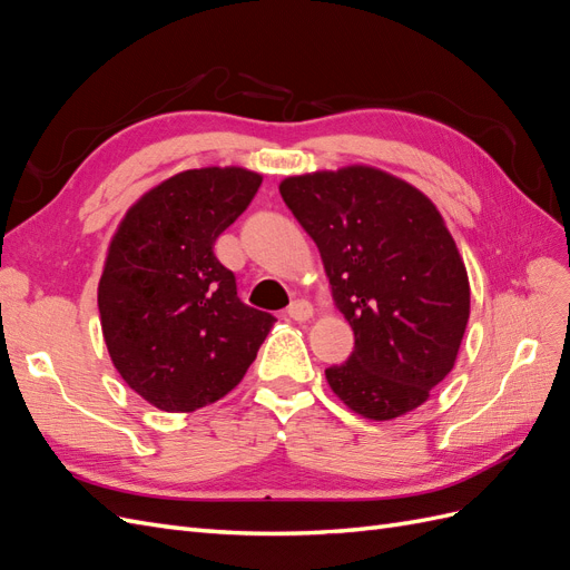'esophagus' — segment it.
<instances>
[{"instance_id": "obj_1", "label": "esophagus", "mask_w": 570, "mask_h": 570, "mask_svg": "<svg viewBox=\"0 0 570 570\" xmlns=\"http://www.w3.org/2000/svg\"><path fill=\"white\" fill-rule=\"evenodd\" d=\"M316 314V308H314V304L312 302H306V299H297V302H292L289 304V308H287V316L289 318H295V321H308Z\"/></svg>"}]
</instances>
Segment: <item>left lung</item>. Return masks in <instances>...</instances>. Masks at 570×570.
Masks as SVG:
<instances>
[{
    "label": "left lung",
    "instance_id": "1",
    "mask_svg": "<svg viewBox=\"0 0 570 570\" xmlns=\"http://www.w3.org/2000/svg\"><path fill=\"white\" fill-rule=\"evenodd\" d=\"M285 204L316 243L354 352L325 381L354 413L392 421L456 364L471 316L463 258L438 206L375 166L289 176Z\"/></svg>",
    "mask_w": 570,
    "mask_h": 570
}]
</instances>
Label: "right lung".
Returning a JSON list of instances; mask_svg holds the SVG:
<instances>
[{
    "mask_svg": "<svg viewBox=\"0 0 570 570\" xmlns=\"http://www.w3.org/2000/svg\"><path fill=\"white\" fill-rule=\"evenodd\" d=\"M262 174L189 168L137 199L111 237L97 287L109 356L130 390L189 413L243 381L275 318L239 302L216 237L254 199Z\"/></svg>",
    "mask_w": 570,
    "mask_h": 570,
    "instance_id": "1",
    "label": "right lung"
}]
</instances>
